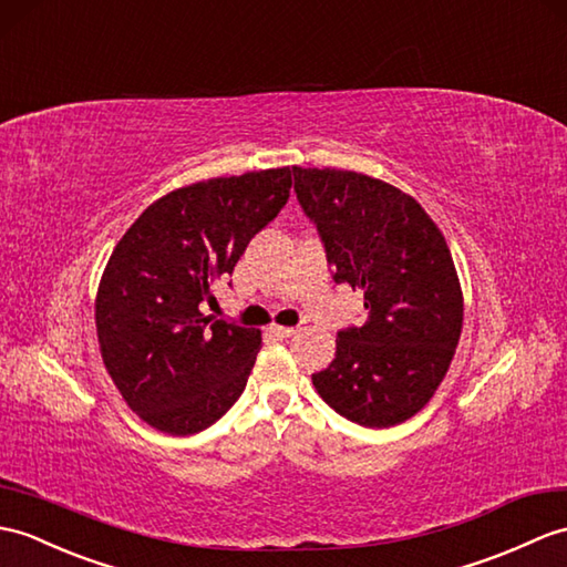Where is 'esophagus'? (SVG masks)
Returning <instances> with one entry per match:
<instances>
[{"label": "esophagus", "instance_id": "1", "mask_svg": "<svg viewBox=\"0 0 567 567\" xmlns=\"http://www.w3.org/2000/svg\"><path fill=\"white\" fill-rule=\"evenodd\" d=\"M270 333L278 336V338H289V336L297 333V328L295 326H270Z\"/></svg>", "mask_w": 567, "mask_h": 567}]
</instances>
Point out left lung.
I'll return each instance as SVG.
<instances>
[{
	"label": "left lung",
	"mask_w": 567,
	"mask_h": 567,
	"mask_svg": "<svg viewBox=\"0 0 567 567\" xmlns=\"http://www.w3.org/2000/svg\"><path fill=\"white\" fill-rule=\"evenodd\" d=\"M333 280L364 292V326L338 331L336 360L311 374L336 413L364 427L413 417L450 370L464 297L437 224L389 183L340 168L292 166Z\"/></svg>",
	"instance_id": "1"
}]
</instances>
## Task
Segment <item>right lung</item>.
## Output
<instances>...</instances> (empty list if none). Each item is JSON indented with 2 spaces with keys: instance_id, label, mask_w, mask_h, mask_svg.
<instances>
[{
  "instance_id": "right-lung-1",
  "label": "right lung",
  "mask_w": 567,
  "mask_h": 567,
  "mask_svg": "<svg viewBox=\"0 0 567 567\" xmlns=\"http://www.w3.org/2000/svg\"><path fill=\"white\" fill-rule=\"evenodd\" d=\"M289 188V166L193 183L152 203L113 248L96 295L101 358L147 425L195 434L241 396L260 331L203 307Z\"/></svg>"
}]
</instances>
